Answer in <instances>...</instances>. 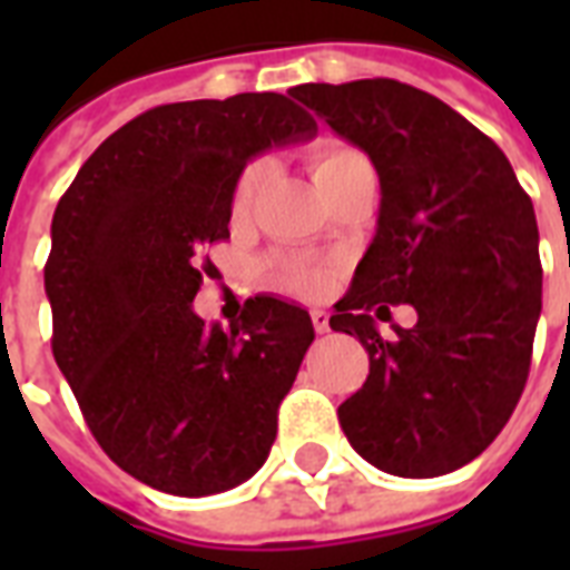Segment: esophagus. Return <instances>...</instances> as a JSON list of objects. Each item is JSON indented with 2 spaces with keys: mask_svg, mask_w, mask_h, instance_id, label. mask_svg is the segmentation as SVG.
<instances>
[{
  "mask_svg": "<svg viewBox=\"0 0 570 570\" xmlns=\"http://www.w3.org/2000/svg\"><path fill=\"white\" fill-rule=\"evenodd\" d=\"M311 320H313V328H316V334H328V331H331L328 313H325V311H311Z\"/></svg>",
  "mask_w": 570,
  "mask_h": 570,
  "instance_id": "1",
  "label": "esophagus"
}]
</instances>
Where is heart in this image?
I'll return each instance as SVG.
<instances>
[{"label":"heart","instance_id":"obj_1","mask_svg":"<svg viewBox=\"0 0 570 570\" xmlns=\"http://www.w3.org/2000/svg\"><path fill=\"white\" fill-rule=\"evenodd\" d=\"M366 156L361 150H355L346 141H337V138H325L311 150V171L313 180L320 186V191H325L331 183H337L340 177H346L355 168H366ZM268 174H272V165L266 159H257L250 163L245 171H242L236 189H233V215H248L257 195L263 191V186L268 183ZM281 281L284 286L295 289V293L313 295L320 293L325 286V272L311 263H286L281 268Z\"/></svg>","mask_w":570,"mask_h":570}]
</instances>
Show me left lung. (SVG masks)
Wrapping results in <instances>:
<instances>
[{"label": "left lung", "mask_w": 570, "mask_h": 570, "mask_svg": "<svg viewBox=\"0 0 570 570\" xmlns=\"http://www.w3.org/2000/svg\"><path fill=\"white\" fill-rule=\"evenodd\" d=\"M373 159L379 227L331 328L370 352L337 407L357 455L405 479L464 468L509 423L541 316L539 224L500 147L432 94L396 79L289 91ZM417 322L381 338L375 318Z\"/></svg>", "instance_id": "obj_1"}]
</instances>
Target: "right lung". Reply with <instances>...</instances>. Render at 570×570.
<instances>
[{
    "instance_id": "obj_1",
    "label": "right lung",
    "mask_w": 570,
    "mask_h": 570,
    "mask_svg": "<svg viewBox=\"0 0 570 570\" xmlns=\"http://www.w3.org/2000/svg\"><path fill=\"white\" fill-rule=\"evenodd\" d=\"M313 136L284 94L156 106L111 132L58 200L43 268L52 355L106 455L156 491L222 494L268 459L311 316L257 295L224 331L191 302L215 272L206 245L230 236L242 168Z\"/></svg>"
}]
</instances>
